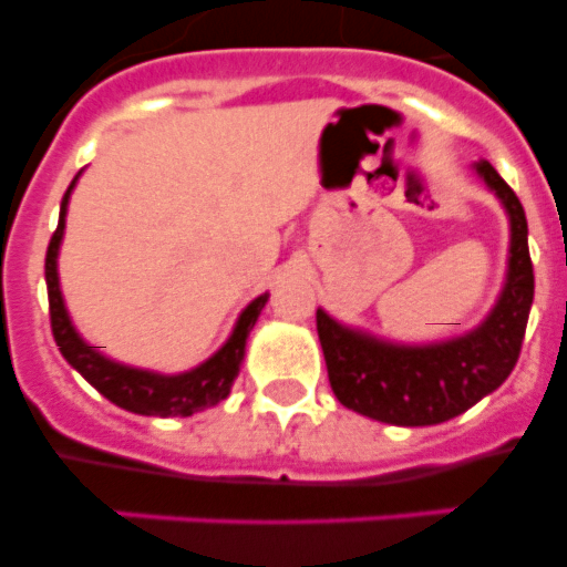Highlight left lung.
I'll return each instance as SVG.
<instances>
[{
    "instance_id": "1",
    "label": "left lung",
    "mask_w": 567,
    "mask_h": 567,
    "mask_svg": "<svg viewBox=\"0 0 567 567\" xmlns=\"http://www.w3.org/2000/svg\"><path fill=\"white\" fill-rule=\"evenodd\" d=\"M475 174L495 190L512 221L506 287L495 309L470 334L430 346L377 340L318 309L331 391L348 410L399 427L441 424L497 391L517 365L534 300L526 210L492 163H475Z\"/></svg>"
}]
</instances>
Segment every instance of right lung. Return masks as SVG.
I'll return each instance as SVG.
<instances>
[{
    "mask_svg": "<svg viewBox=\"0 0 567 567\" xmlns=\"http://www.w3.org/2000/svg\"><path fill=\"white\" fill-rule=\"evenodd\" d=\"M78 179V176H75ZM72 179V185H75ZM66 188L64 199H61V213H59V227H55L53 238H50V247H47L44 258V278H47V298H50V326H53V337L59 351L64 354V360L81 373L97 393L109 399L112 404L123 410H132L140 415H194L199 410L213 408L219 404L221 399H227L233 388V379L238 377V368L244 360V346H247V337L256 326L258 315H261L264 303H267L269 295L256 298L247 309L241 311L236 329H233L230 340L216 351L207 362H202L199 368L185 373H176V377H163V373L154 371H140V368L121 365V362H112L101 354V346H86L81 340L75 329H72V320L64 309V298H61L59 289V244L64 236V216H66V202H70V190Z\"/></svg>",
    "mask_w": 567,
    "mask_h": 567,
    "instance_id": "right-lung-1",
    "label": "right lung"
}]
</instances>
